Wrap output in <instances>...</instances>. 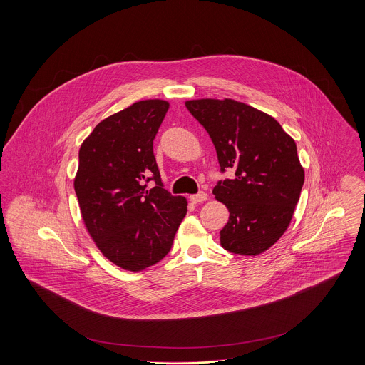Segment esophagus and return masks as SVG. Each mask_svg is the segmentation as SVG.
Segmentation results:
<instances>
[{
  "label": "esophagus",
  "mask_w": 365,
  "mask_h": 365,
  "mask_svg": "<svg viewBox=\"0 0 365 365\" xmlns=\"http://www.w3.org/2000/svg\"><path fill=\"white\" fill-rule=\"evenodd\" d=\"M208 200V195L205 192H198V194H194L190 197V201L192 204H201V202H205Z\"/></svg>",
  "instance_id": "34e87169"
}]
</instances>
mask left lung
Masks as SVG:
<instances>
[{"instance_id": "1", "label": "left lung", "mask_w": 365, "mask_h": 365, "mask_svg": "<svg viewBox=\"0 0 365 365\" xmlns=\"http://www.w3.org/2000/svg\"><path fill=\"white\" fill-rule=\"evenodd\" d=\"M191 115L205 128L220 171L215 198L229 209L220 230L225 250L259 256L288 229L305 180L295 140L265 112L230 98L191 100Z\"/></svg>"}]
</instances>
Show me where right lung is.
<instances>
[{
  "label": "right lung",
  "instance_id": "obj_1",
  "mask_svg": "<svg viewBox=\"0 0 365 365\" xmlns=\"http://www.w3.org/2000/svg\"><path fill=\"white\" fill-rule=\"evenodd\" d=\"M168 106L145 100L108 116L78 152L74 190L84 225L108 260L133 272L167 256L187 213V200L163 188L153 153ZM150 179L157 187L148 190Z\"/></svg>",
  "mask_w": 365,
  "mask_h": 365
}]
</instances>
